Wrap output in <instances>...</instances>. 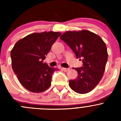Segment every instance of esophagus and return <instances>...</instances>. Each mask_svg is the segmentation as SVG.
<instances>
[{
    "mask_svg": "<svg viewBox=\"0 0 121 121\" xmlns=\"http://www.w3.org/2000/svg\"><path fill=\"white\" fill-rule=\"evenodd\" d=\"M61 69L62 70H63L64 71H67L69 70V68H61Z\"/></svg>",
    "mask_w": 121,
    "mask_h": 121,
    "instance_id": "esophagus-1",
    "label": "esophagus"
}]
</instances>
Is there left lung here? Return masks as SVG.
<instances>
[{
    "instance_id": "1",
    "label": "left lung",
    "mask_w": 121,
    "mask_h": 121,
    "mask_svg": "<svg viewBox=\"0 0 121 121\" xmlns=\"http://www.w3.org/2000/svg\"><path fill=\"white\" fill-rule=\"evenodd\" d=\"M60 39L70 47L77 58L82 59L83 63L81 67L74 68L78 75L76 79L69 80V86L78 94L90 92L98 85L105 71L108 60L105 43L98 35L85 30L68 31Z\"/></svg>"
}]
</instances>
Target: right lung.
<instances>
[{
    "label": "right lung",
    "mask_w": 121,
    "mask_h": 121,
    "mask_svg": "<svg viewBox=\"0 0 121 121\" xmlns=\"http://www.w3.org/2000/svg\"><path fill=\"white\" fill-rule=\"evenodd\" d=\"M61 33L31 34L19 40L10 53L12 66L20 84L29 91L41 92L50 87L54 72L58 69L43 63Z\"/></svg>",
    "instance_id": "right-lung-1"
}]
</instances>
